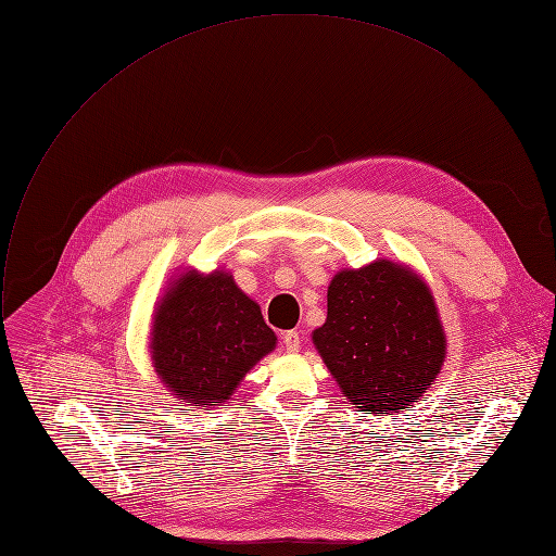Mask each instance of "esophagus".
Returning a JSON list of instances; mask_svg holds the SVG:
<instances>
[{"label":"esophagus","mask_w":556,"mask_h":556,"mask_svg":"<svg viewBox=\"0 0 556 556\" xmlns=\"http://www.w3.org/2000/svg\"><path fill=\"white\" fill-rule=\"evenodd\" d=\"M283 348L288 354H296L301 350V339H299V332H286L283 334Z\"/></svg>","instance_id":"esophagus-1"}]
</instances>
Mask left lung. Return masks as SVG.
Instances as JSON below:
<instances>
[{"instance_id": "8db88e82", "label": "left lung", "mask_w": 556, "mask_h": 556, "mask_svg": "<svg viewBox=\"0 0 556 556\" xmlns=\"http://www.w3.org/2000/svg\"><path fill=\"white\" fill-rule=\"evenodd\" d=\"M312 343L350 405L387 416L409 412L446 358L431 288L391 260L332 277L328 319L312 332Z\"/></svg>"}]
</instances>
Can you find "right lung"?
Here are the masks:
<instances>
[{
    "label": "right lung",
    "instance_id": "obj_1",
    "mask_svg": "<svg viewBox=\"0 0 556 556\" xmlns=\"http://www.w3.org/2000/svg\"><path fill=\"white\" fill-rule=\"evenodd\" d=\"M275 345L260 303L219 268L208 275L195 268L178 273L153 309V371L187 407L226 403Z\"/></svg>",
    "mask_w": 556,
    "mask_h": 556
}]
</instances>
